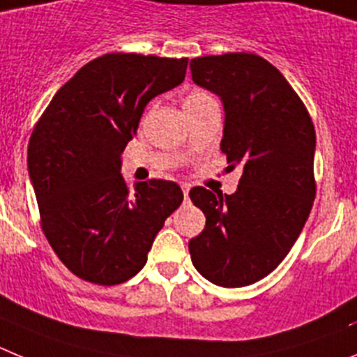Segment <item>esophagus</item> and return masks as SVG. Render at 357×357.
<instances>
[{
    "instance_id": "obj_1",
    "label": "esophagus",
    "mask_w": 357,
    "mask_h": 357,
    "mask_svg": "<svg viewBox=\"0 0 357 357\" xmlns=\"http://www.w3.org/2000/svg\"><path fill=\"white\" fill-rule=\"evenodd\" d=\"M181 190H183V195H185V199H188V190H190V185H188V183H181Z\"/></svg>"
}]
</instances>
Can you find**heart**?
<instances>
[{"label": "heart", "mask_w": 357, "mask_h": 357, "mask_svg": "<svg viewBox=\"0 0 357 357\" xmlns=\"http://www.w3.org/2000/svg\"><path fill=\"white\" fill-rule=\"evenodd\" d=\"M208 102H215V99L211 98L210 94H206V92H202V91H192L186 94L185 108L186 110H194V108L204 107V105H208Z\"/></svg>", "instance_id": "1"}]
</instances>
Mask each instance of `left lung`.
<instances>
[{
	"label": "left lung",
	"instance_id": "left-lung-1",
	"mask_svg": "<svg viewBox=\"0 0 357 357\" xmlns=\"http://www.w3.org/2000/svg\"><path fill=\"white\" fill-rule=\"evenodd\" d=\"M192 79L220 96L226 124L220 149L227 171H242L231 195L194 186L190 199L206 226L188 242L202 278L240 288L271 274L298 238L314 183V126L287 78L255 53L190 60Z\"/></svg>",
	"mask_w": 357,
	"mask_h": 357
}]
</instances>
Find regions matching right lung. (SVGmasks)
Wrapping results in <instances>:
<instances>
[{
    "label": "right lung",
    "instance_id": "1",
    "mask_svg": "<svg viewBox=\"0 0 357 357\" xmlns=\"http://www.w3.org/2000/svg\"><path fill=\"white\" fill-rule=\"evenodd\" d=\"M188 59L107 53L54 94L28 144V172L40 227L79 279L114 287L142 271L183 192L147 179L128 188L121 155L147 102L185 79Z\"/></svg>",
    "mask_w": 357,
    "mask_h": 357
}]
</instances>
